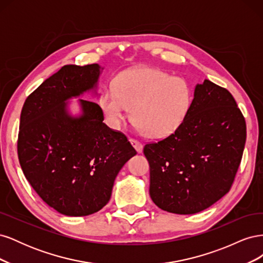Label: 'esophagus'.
Wrapping results in <instances>:
<instances>
[{
    "mask_svg": "<svg viewBox=\"0 0 263 263\" xmlns=\"http://www.w3.org/2000/svg\"><path fill=\"white\" fill-rule=\"evenodd\" d=\"M129 141H130V144L133 145V147L137 150L138 154L142 153V144H141L140 141H138V140H136V139H134V138H130Z\"/></svg>",
    "mask_w": 263,
    "mask_h": 263,
    "instance_id": "obj_1",
    "label": "esophagus"
}]
</instances>
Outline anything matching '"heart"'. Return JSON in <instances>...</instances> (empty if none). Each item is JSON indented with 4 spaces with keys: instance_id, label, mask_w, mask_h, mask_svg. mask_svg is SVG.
Instances as JSON below:
<instances>
[{
    "instance_id": "1",
    "label": "heart",
    "mask_w": 263,
    "mask_h": 263,
    "mask_svg": "<svg viewBox=\"0 0 263 263\" xmlns=\"http://www.w3.org/2000/svg\"><path fill=\"white\" fill-rule=\"evenodd\" d=\"M114 87L100 98L106 123L117 128L132 108L133 122L150 138L176 133L192 104V91L185 80L151 67L123 71L116 77Z\"/></svg>"
}]
</instances>
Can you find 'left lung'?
Returning <instances> with one entry per match:
<instances>
[{"label":"left lung","instance_id":"obj_1","mask_svg":"<svg viewBox=\"0 0 263 263\" xmlns=\"http://www.w3.org/2000/svg\"><path fill=\"white\" fill-rule=\"evenodd\" d=\"M246 135L245 117L232 93L210 80L197 84L180 128L144 147L151 200L181 215L210 208L233 185Z\"/></svg>","mask_w":263,"mask_h":263}]
</instances>
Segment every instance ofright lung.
<instances>
[{
	"label": "right lung",
	"mask_w": 263,
	"mask_h": 263,
	"mask_svg": "<svg viewBox=\"0 0 263 263\" xmlns=\"http://www.w3.org/2000/svg\"><path fill=\"white\" fill-rule=\"evenodd\" d=\"M98 63L63 66L24 103L17 154L24 176L50 208L67 216H86L108 203L115 178L136 155L125 135L103 123L99 104L80 100L82 115L67 100L94 89Z\"/></svg>",
	"instance_id": "add662e5"
}]
</instances>
